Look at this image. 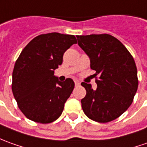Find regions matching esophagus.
<instances>
[{
	"label": "esophagus",
	"mask_w": 147,
	"mask_h": 147,
	"mask_svg": "<svg viewBox=\"0 0 147 147\" xmlns=\"http://www.w3.org/2000/svg\"><path fill=\"white\" fill-rule=\"evenodd\" d=\"M75 84H76V86H78V85H80V82L77 81V80H75Z\"/></svg>",
	"instance_id": "1"
}]
</instances>
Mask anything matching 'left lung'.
<instances>
[{"mask_svg": "<svg viewBox=\"0 0 147 147\" xmlns=\"http://www.w3.org/2000/svg\"><path fill=\"white\" fill-rule=\"evenodd\" d=\"M78 45L90 59L97 88L82 82L86 96L81 100L83 111L95 121L115 120L132 104L138 80L131 54L115 37L107 34L77 36Z\"/></svg>", "mask_w": 147, "mask_h": 147, "instance_id": "obj_1", "label": "left lung"}]
</instances>
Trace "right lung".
<instances>
[{
    "label": "right lung",
    "instance_id": "add662e5",
    "mask_svg": "<svg viewBox=\"0 0 147 147\" xmlns=\"http://www.w3.org/2000/svg\"><path fill=\"white\" fill-rule=\"evenodd\" d=\"M76 42L74 35L44 34L32 39L20 54L13 71L12 91L28 119L47 124L60 117L75 84L70 78L59 81L54 73L64 52Z\"/></svg>",
    "mask_w": 147,
    "mask_h": 147
}]
</instances>
